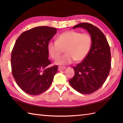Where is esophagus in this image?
Segmentation results:
<instances>
[{
    "instance_id": "34e87169",
    "label": "esophagus",
    "mask_w": 123,
    "mask_h": 123,
    "mask_svg": "<svg viewBox=\"0 0 123 123\" xmlns=\"http://www.w3.org/2000/svg\"><path fill=\"white\" fill-rule=\"evenodd\" d=\"M66 67H64V66H59L58 68V69L59 71H61V70H63L64 69H66Z\"/></svg>"
}]
</instances>
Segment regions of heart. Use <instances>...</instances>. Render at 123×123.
I'll return each mask as SVG.
<instances>
[{"mask_svg": "<svg viewBox=\"0 0 123 123\" xmlns=\"http://www.w3.org/2000/svg\"><path fill=\"white\" fill-rule=\"evenodd\" d=\"M91 45V38L87 33H81L75 31H67L59 34L56 41H50L48 50L52 59H57L65 48L66 54L57 59L55 63L66 65L74 60L81 62L87 56Z\"/></svg>", "mask_w": 123, "mask_h": 123, "instance_id": "b5f03b06", "label": "heart"}]
</instances>
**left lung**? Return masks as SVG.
Listing matches in <instances>:
<instances>
[{
  "label": "left lung",
  "instance_id": "1",
  "mask_svg": "<svg viewBox=\"0 0 123 123\" xmlns=\"http://www.w3.org/2000/svg\"><path fill=\"white\" fill-rule=\"evenodd\" d=\"M78 27L88 31L92 44L86 59L74 67V75L69 83L78 92L90 94L99 89L108 76L111 68L110 46L104 33L95 26L82 23L73 29Z\"/></svg>",
  "mask_w": 123,
  "mask_h": 123
}]
</instances>
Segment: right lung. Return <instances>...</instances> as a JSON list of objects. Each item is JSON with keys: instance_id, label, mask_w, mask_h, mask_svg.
I'll return each mask as SVG.
<instances>
[{"instance_id": "1", "label": "right lung", "mask_w": 123, "mask_h": 123, "mask_svg": "<svg viewBox=\"0 0 123 123\" xmlns=\"http://www.w3.org/2000/svg\"><path fill=\"white\" fill-rule=\"evenodd\" d=\"M56 28L38 26L25 31L17 39L12 51V72L18 86L31 95L42 93L50 87L57 66L49 67L48 44Z\"/></svg>"}]
</instances>
